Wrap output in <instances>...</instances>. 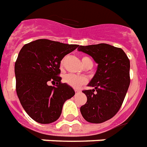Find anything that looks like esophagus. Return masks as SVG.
<instances>
[{
  "mask_svg": "<svg viewBox=\"0 0 147 147\" xmlns=\"http://www.w3.org/2000/svg\"><path fill=\"white\" fill-rule=\"evenodd\" d=\"M75 92L76 93H78V92H80V90H78V89H75Z\"/></svg>",
  "mask_w": 147,
  "mask_h": 147,
  "instance_id": "1",
  "label": "esophagus"
}]
</instances>
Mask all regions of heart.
Here are the masks:
<instances>
[{"label":"heart","mask_w":147,"mask_h":147,"mask_svg":"<svg viewBox=\"0 0 147 147\" xmlns=\"http://www.w3.org/2000/svg\"><path fill=\"white\" fill-rule=\"evenodd\" d=\"M89 61H92L91 59L88 58V57H83L82 59V62L83 65H85L86 63ZM64 63V59H62V62H61V65H63ZM64 82L68 84L69 85H70L74 88H79L81 85H82L83 84H85L86 82V78H84V77H82V76H78L75 75V74H66V75L64 76Z\"/></svg>","instance_id":"b5f03b06"}]
</instances>
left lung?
Returning <instances> with one entry per match:
<instances>
[{
	"label": "left lung",
	"instance_id": "8db88e82",
	"mask_svg": "<svg viewBox=\"0 0 147 147\" xmlns=\"http://www.w3.org/2000/svg\"><path fill=\"white\" fill-rule=\"evenodd\" d=\"M78 51L90 55L97 68L84 90L87 102L80 111L86 121L100 123L118 112L130 85V61L121 48L107 43L80 46Z\"/></svg>",
	"mask_w": 147,
	"mask_h": 147
}]
</instances>
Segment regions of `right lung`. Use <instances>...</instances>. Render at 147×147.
I'll list each match as a JSON object with an SVG mask.
<instances>
[{
	"label": "right lung",
	"instance_id": "1",
	"mask_svg": "<svg viewBox=\"0 0 147 147\" xmlns=\"http://www.w3.org/2000/svg\"><path fill=\"white\" fill-rule=\"evenodd\" d=\"M78 45L49 39H37L24 46L15 63L16 93L22 107L39 123L56 121L62 106L75 94L74 88L61 83L60 63ZM56 82L55 86L49 85Z\"/></svg>",
	"mask_w": 147,
	"mask_h": 147
}]
</instances>
